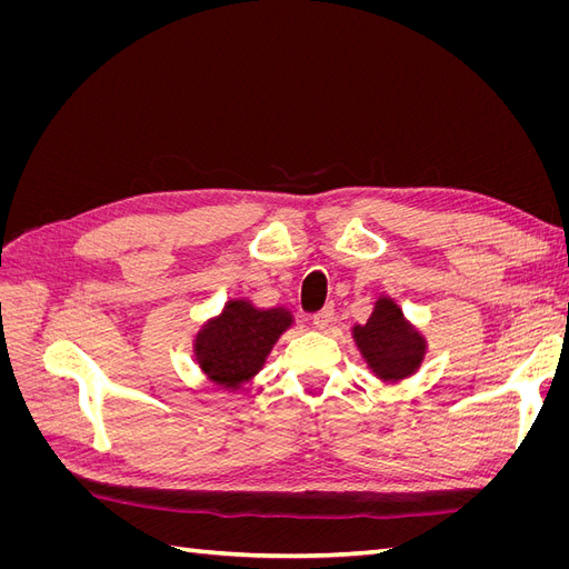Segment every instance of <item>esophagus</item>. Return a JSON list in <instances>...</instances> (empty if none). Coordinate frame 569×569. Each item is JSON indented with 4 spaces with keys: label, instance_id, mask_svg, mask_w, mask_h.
Instances as JSON below:
<instances>
[{
    "label": "esophagus",
    "instance_id": "1",
    "mask_svg": "<svg viewBox=\"0 0 569 569\" xmlns=\"http://www.w3.org/2000/svg\"><path fill=\"white\" fill-rule=\"evenodd\" d=\"M332 320H335V306H325L322 311H318V313L313 316V325L318 327V330H327V327H330Z\"/></svg>",
    "mask_w": 569,
    "mask_h": 569
}]
</instances>
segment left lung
Here are the masks:
<instances>
[{"instance_id": "1", "label": "left lung", "mask_w": 569, "mask_h": 569, "mask_svg": "<svg viewBox=\"0 0 569 569\" xmlns=\"http://www.w3.org/2000/svg\"><path fill=\"white\" fill-rule=\"evenodd\" d=\"M353 337L368 366L382 380H403L418 370L425 356V341L406 322L401 308L380 299L366 325L353 327Z\"/></svg>"}]
</instances>
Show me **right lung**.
Segmentation results:
<instances>
[{
  "mask_svg": "<svg viewBox=\"0 0 569 569\" xmlns=\"http://www.w3.org/2000/svg\"><path fill=\"white\" fill-rule=\"evenodd\" d=\"M289 325L291 318L282 308L258 311L247 301H230L197 337L199 368L216 385L237 389L261 370L272 343Z\"/></svg>",
  "mask_w": 569,
  "mask_h": 569,
  "instance_id": "1",
  "label": "right lung"
}]
</instances>
